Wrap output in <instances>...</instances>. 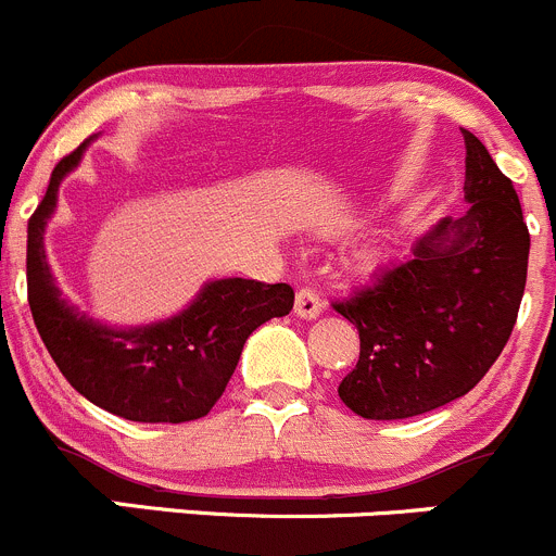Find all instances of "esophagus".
Wrapping results in <instances>:
<instances>
[{
    "label": "esophagus",
    "instance_id": "obj_1",
    "mask_svg": "<svg viewBox=\"0 0 556 556\" xmlns=\"http://www.w3.org/2000/svg\"><path fill=\"white\" fill-rule=\"evenodd\" d=\"M293 312H295V317H301V320H315V317H320L323 304H320V299H317L315 290H306V288L299 290V293H295Z\"/></svg>",
    "mask_w": 556,
    "mask_h": 556
}]
</instances>
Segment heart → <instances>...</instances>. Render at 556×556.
Wrapping results in <instances>:
<instances>
[{
	"label": "heart",
	"mask_w": 556,
	"mask_h": 556,
	"mask_svg": "<svg viewBox=\"0 0 556 556\" xmlns=\"http://www.w3.org/2000/svg\"><path fill=\"white\" fill-rule=\"evenodd\" d=\"M377 261H380V250H375V247H369V250H364L358 255L361 266H375Z\"/></svg>",
	"instance_id": "obj_1"
}]
</instances>
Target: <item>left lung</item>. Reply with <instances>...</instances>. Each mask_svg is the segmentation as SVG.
Here are the masks:
<instances>
[{
	"mask_svg": "<svg viewBox=\"0 0 556 556\" xmlns=\"http://www.w3.org/2000/svg\"><path fill=\"white\" fill-rule=\"evenodd\" d=\"M465 147L470 208L440 219L407 261L337 304L361 337L339 399L369 421L413 418L465 396L514 331L530 233L514 185L470 129Z\"/></svg>",
	"mask_w": 556,
	"mask_h": 556,
	"instance_id": "left-lung-1",
	"label": "left lung"
}]
</instances>
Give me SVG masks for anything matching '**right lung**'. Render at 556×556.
Instances as JSON below:
<instances>
[{
    "label": "right lung",
    "mask_w": 556,
    "mask_h": 556,
    "mask_svg": "<svg viewBox=\"0 0 556 556\" xmlns=\"http://www.w3.org/2000/svg\"><path fill=\"white\" fill-rule=\"evenodd\" d=\"M94 141V138H91ZM84 141L53 168L26 236V285L35 326L70 386L97 407L138 424L203 418L233 377L257 326L293 309V288L255 279H208L176 315L147 326H108L70 304L46 257V225L59 187L84 160Z\"/></svg>",
    "instance_id": "1"
}]
</instances>
